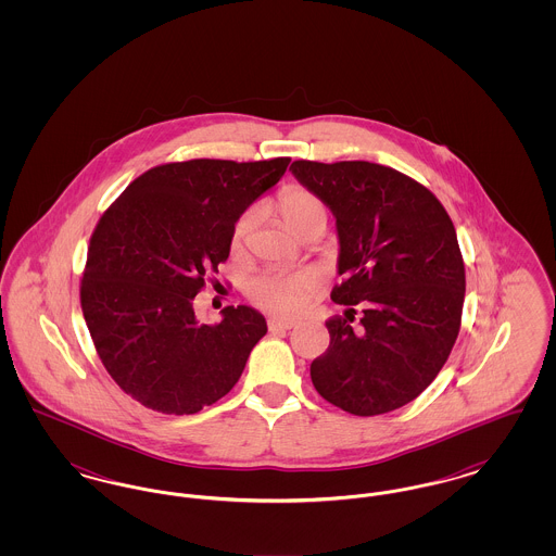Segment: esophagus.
I'll return each mask as SVG.
<instances>
[{
    "mask_svg": "<svg viewBox=\"0 0 556 556\" xmlns=\"http://www.w3.org/2000/svg\"><path fill=\"white\" fill-rule=\"evenodd\" d=\"M298 325V320H290V318H270L268 320V331L277 333V331H290Z\"/></svg>",
    "mask_w": 556,
    "mask_h": 556,
    "instance_id": "obj_1",
    "label": "esophagus"
}]
</instances>
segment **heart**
<instances>
[{
  "mask_svg": "<svg viewBox=\"0 0 556 556\" xmlns=\"http://www.w3.org/2000/svg\"><path fill=\"white\" fill-rule=\"evenodd\" d=\"M277 211L293 236L311 223L325 220V206L315 193L304 187H286L277 198ZM254 225V212H243L231 229V248L241 250ZM248 298L263 311L275 315H293L304 308L311 298L313 283L304 275L265 273L248 283Z\"/></svg>",
  "mask_w": 556,
  "mask_h": 556,
  "instance_id": "1",
  "label": "heart"
}]
</instances>
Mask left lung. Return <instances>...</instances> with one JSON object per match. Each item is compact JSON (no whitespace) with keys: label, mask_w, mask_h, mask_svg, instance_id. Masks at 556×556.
Masks as SVG:
<instances>
[{"label":"left lung","mask_w":556,"mask_h":556,"mask_svg":"<svg viewBox=\"0 0 556 556\" xmlns=\"http://www.w3.org/2000/svg\"><path fill=\"white\" fill-rule=\"evenodd\" d=\"M291 175L333 212L345 317L329 318V348L313 361L318 394L358 417L419 396L448 361L465 300V265L448 212L427 187L365 160H295ZM364 308L362 329L349 323Z\"/></svg>","instance_id":"8db88e82"}]
</instances>
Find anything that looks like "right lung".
<instances>
[{
	"label": "right lung",
	"mask_w": 556,
	"mask_h": 556,
	"mask_svg": "<svg viewBox=\"0 0 556 556\" xmlns=\"http://www.w3.org/2000/svg\"><path fill=\"white\" fill-rule=\"evenodd\" d=\"M290 159L187 160L150 168L100 218L80 308L110 377L146 408L193 415L229 394L266 320L227 306L200 323L193 298L229 258L231 229Z\"/></svg>",
	"instance_id": "right-lung-1"
}]
</instances>
